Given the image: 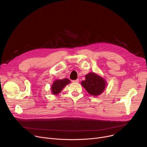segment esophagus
I'll return each mask as SVG.
<instances>
[{"mask_svg": "<svg viewBox=\"0 0 147 147\" xmlns=\"http://www.w3.org/2000/svg\"><path fill=\"white\" fill-rule=\"evenodd\" d=\"M72 82H74V83H77V82H79V80H78V79H77V80H73Z\"/></svg>", "mask_w": 147, "mask_h": 147, "instance_id": "esophagus-1", "label": "esophagus"}]
</instances>
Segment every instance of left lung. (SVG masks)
<instances>
[{
    "label": "left lung",
    "instance_id": "1",
    "mask_svg": "<svg viewBox=\"0 0 147 147\" xmlns=\"http://www.w3.org/2000/svg\"><path fill=\"white\" fill-rule=\"evenodd\" d=\"M81 85L91 95L97 96L103 92L107 86L105 80L94 73L86 76V80L81 82Z\"/></svg>",
    "mask_w": 147,
    "mask_h": 147
}]
</instances>
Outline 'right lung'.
Instances as JSON below:
<instances>
[{
    "instance_id": "obj_1",
    "label": "right lung",
    "mask_w": 147,
    "mask_h": 147,
    "mask_svg": "<svg viewBox=\"0 0 147 147\" xmlns=\"http://www.w3.org/2000/svg\"><path fill=\"white\" fill-rule=\"evenodd\" d=\"M70 82V80L67 78H64L62 80H57L54 81L51 87L52 92L54 95H57L60 93L63 88Z\"/></svg>"
}]
</instances>
